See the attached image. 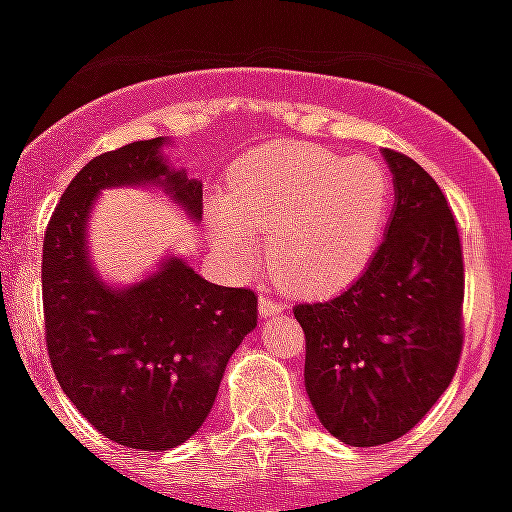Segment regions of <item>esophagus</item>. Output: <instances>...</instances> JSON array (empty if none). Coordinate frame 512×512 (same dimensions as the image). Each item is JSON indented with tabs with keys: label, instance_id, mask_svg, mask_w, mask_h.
I'll use <instances>...</instances> for the list:
<instances>
[{
	"label": "esophagus",
	"instance_id": "1",
	"mask_svg": "<svg viewBox=\"0 0 512 512\" xmlns=\"http://www.w3.org/2000/svg\"><path fill=\"white\" fill-rule=\"evenodd\" d=\"M284 308H287V305L281 303V300H276L273 295H268V292H263V295H260V316H263V319H271V316L281 313Z\"/></svg>",
	"mask_w": 512,
	"mask_h": 512
}]
</instances>
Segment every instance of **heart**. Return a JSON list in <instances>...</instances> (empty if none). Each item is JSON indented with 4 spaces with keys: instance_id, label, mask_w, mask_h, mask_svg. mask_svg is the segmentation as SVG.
I'll list each match as a JSON object with an SVG mask.
<instances>
[{
    "instance_id": "1",
    "label": "heart",
    "mask_w": 512,
    "mask_h": 512,
    "mask_svg": "<svg viewBox=\"0 0 512 512\" xmlns=\"http://www.w3.org/2000/svg\"><path fill=\"white\" fill-rule=\"evenodd\" d=\"M390 177L369 156L303 143L265 146L231 172L223 201L209 207L215 247L236 273L260 263L268 233L273 271L297 292H332L356 279L380 244Z\"/></svg>"
}]
</instances>
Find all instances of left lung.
Masks as SVG:
<instances>
[{
  "label": "left lung",
  "instance_id": "left-lung-1",
  "mask_svg": "<svg viewBox=\"0 0 512 512\" xmlns=\"http://www.w3.org/2000/svg\"><path fill=\"white\" fill-rule=\"evenodd\" d=\"M382 156L396 188L385 239L342 295L295 305L308 398L350 446L409 433L449 388L462 353L465 268L452 209L414 159L390 148Z\"/></svg>",
  "mask_w": 512,
  "mask_h": 512
}]
</instances>
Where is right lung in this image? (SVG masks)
<instances>
[{
  "mask_svg": "<svg viewBox=\"0 0 512 512\" xmlns=\"http://www.w3.org/2000/svg\"><path fill=\"white\" fill-rule=\"evenodd\" d=\"M167 138L95 156L68 183L44 233V340L60 388L116 444L167 452L201 428L225 364L257 327L252 289L217 287L183 257L132 287H111L90 263L87 220L103 188L154 185L191 220L201 183L172 170Z\"/></svg>",
  "mask_w": 512,
  "mask_h": 512,
  "instance_id": "1",
  "label": "right lung"
}]
</instances>
